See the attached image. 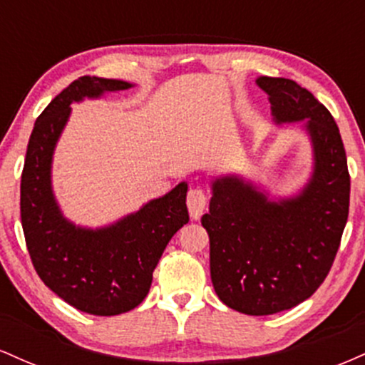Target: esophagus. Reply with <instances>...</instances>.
Listing matches in <instances>:
<instances>
[{"label": "esophagus", "instance_id": "obj_1", "mask_svg": "<svg viewBox=\"0 0 365 365\" xmlns=\"http://www.w3.org/2000/svg\"><path fill=\"white\" fill-rule=\"evenodd\" d=\"M207 197L204 194L202 188H190L187 194V207L190 212L192 220H199L202 216L204 209H206Z\"/></svg>", "mask_w": 365, "mask_h": 365}]
</instances>
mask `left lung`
Wrapping results in <instances>:
<instances>
[{
	"label": "left lung",
	"mask_w": 365,
	"mask_h": 365,
	"mask_svg": "<svg viewBox=\"0 0 365 365\" xmlns=\"http://www.w3.org/2000/svg\"><path fill=\"white\" fill-rule=\"evenodd\" d=\"M276 123L305 121L314 173L297 197L269 200L242 178L212 183L209 235L212 287L228 307L269 316L307 300L328 276L350 206V175L331 113L290 78L259 77Z\"/></svg>",
	"instance_id": "1"
}]
</instances>
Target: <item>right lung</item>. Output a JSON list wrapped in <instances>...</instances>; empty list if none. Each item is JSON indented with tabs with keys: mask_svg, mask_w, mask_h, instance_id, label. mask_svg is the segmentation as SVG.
I'll list each match as a JSON object with an SVG mask.
<instances>
[{
	"mask_svg": "<svg viewBox=\"0 0 365 365\" xmlns=\"http://www.w3.org/2000/svg\"><path fill=\"white\" fill-rule=\"evenodd\" d=\"M128 87L132 83L86 75L63 89L36 120L20 183V217L37 274L66 304L94 316L135 309L149 293L171 237L188 223L185 182L98 230L70 223L54 200L51 159L70 104Z\"/></svg>",
	"mask_w": 365,
	"mask_h": 365,
	"instance_id": "obj_1",
	"label": "right lung"
}]
</instances>
